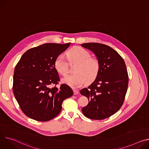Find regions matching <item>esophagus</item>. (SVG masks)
Returning <instances> with one entry per match:
<instances>
[{
	"label": "esophagus",
	"instance_id": "34e87169",
	"mask_svg": "<svg viewBox=\"0 0 149 149\" xmlns=\"http://www.w3.org/2000/svg\"><path fill=\"white\" fill-rule=\"evenodd\" d=\"M73 91H74V94L75 95H77V94L79 93V91H77V90H74Z\"/></svg>",
	"mask_w": 149,
	"mask_h": 149
}]
</instances>
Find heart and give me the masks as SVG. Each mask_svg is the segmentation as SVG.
Listing matches in <instances>:
<instances>
[{"label": "heart", "mask_w": 149, "mask_h": 149, "mask_svg": "<svg viewBox=\"0 0 149 149\" xmlns=\"http://www.w3.org/2000/svg\"><path fill=\"white\" fill-rule=\"evenodd\" d=\"M69 63L77 64L74 69L75 74L62 79L63 83L73 88L80 87L85 83H92L100 71V62L96 57H91V53L81 47H75L67 53ZM54 68L62 75L69 72V65L63 54L58 55L55 59Z\"/></svg>", "instance_id": "obj_1"}]
</instances>
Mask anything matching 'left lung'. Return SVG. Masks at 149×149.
<instances>
[{
  "label": "left lung",
  "instance_id": "left-lung-1",
  "mask_svg": "<svg viewBox=\"0 0 149 149\" xmlns=\"http://www.w3.org/2000/svg\"><path fill=\"white\" fill-rule=\"evenodd\" d=\"M81 45L92 51L100 62V71L95 81L80 91L89 101L81 111L91 119H105L123 105L129 81L126 66L123 58L110 47L93 42Z\"/></svg>",
  "mask_w": 149,
  "mask_h": 149
}]
</instances>
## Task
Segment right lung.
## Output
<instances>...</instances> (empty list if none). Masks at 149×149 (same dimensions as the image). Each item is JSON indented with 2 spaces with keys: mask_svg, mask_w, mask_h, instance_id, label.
<instances>
[{
  "mask_svg": "<svg viewBox=\"0 0 149 149\" xmlns=\"http://www.w3.org/2000/svg\"><path fill=\"white\" fill-rule=\"evenodd\" d=\"M71 43H47L29 49L17 64L13 93L22 111L33 120L46 122L60 113L63 101L73 95L71 88L62 84L54 68L56 58ZM52 85L55 86L52 88Z\"/></svg>",
  "mask_w": 149,
  "mask_h": 149,
  "instance_id": "1",
  "label": "right lung"
}]
</instances>
